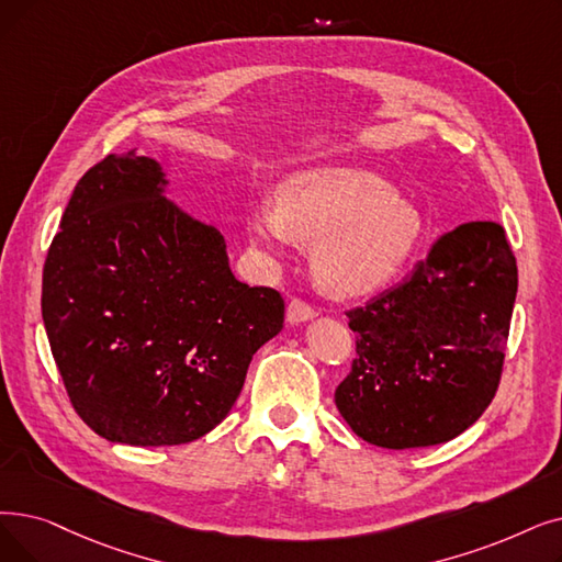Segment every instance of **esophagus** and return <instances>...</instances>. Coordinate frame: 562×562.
I'll return each mask as SVG.
<instances>
[{"instance_id":"obj_1","label":"esophagus","mask_w":562,"mask_h":562,"mask_svg":"<svg viewBox=\"0 0 562 562\" xmlns=\"http://www.w3.org/2000/svg\"><path fill=\"white\" fill-rule=\"evenodd\" d=\"M314 316H316V310L310 303H305L301 299L289 301V305H286V322L289 324L310 322V319H314Z\"/></svg>"}]
</instances>
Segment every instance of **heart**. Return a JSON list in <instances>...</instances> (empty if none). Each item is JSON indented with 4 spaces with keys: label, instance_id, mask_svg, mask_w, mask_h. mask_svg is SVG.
<instances>
[{
    "label": "heart",
    "instance_id": "1",
    "mask_svg": "<svg viewBox=\"0 0 562 562\" xmlns=\"http://www.w3.org/2000/svg\"><path fill=\"white\" fill-rule=\"evenodd\" d=\"M423 217L381 177L353 167H324L286 179L278 206L248 213L257 248L280 255L291 240L316 243L314 273L333 294H362L406 261Z\"/></svg>",
    "mask_w": 562,
    "mask_h": 562
}]
</instances>
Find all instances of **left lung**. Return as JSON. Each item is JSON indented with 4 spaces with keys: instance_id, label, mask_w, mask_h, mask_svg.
Listing matches in <instances>:
<instances>
[{
    "instance_id": "8db88e82",
    "label": "left lung",
    "mask_w": 562,
    "mask_h": 562,
    "mask_svg": "<svg viewBox=\"0 0 562 562\" xmlns=\"http://www.w3.org/2000/svg\"><path fill=\"white\" fill-rule=\"evenodd\" d=\"M515 299L517 259L501 225L438 238L402 284L347 312L356 358L335 390L341 418L390 450L467 431L498 390Z\"/></svg>"
}]
</instances>
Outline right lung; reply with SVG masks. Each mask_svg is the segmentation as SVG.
Listing matches in <instances>:
<instances>
[{
    "label": "right lung",
    "mask_w": 562,
    "mask_h": 562,
    "mask_svg": "<svg viewBox=\"0 0 562 562\" xmlns=\"http://www.w3.org/2000/svg\"><path fill=\"white\" fill-rule=\"evenodd\" d=\"M165 186L154 158L110 154L72 190L43 266V324L72 408L142 448L221 425L284 324L278 291L236 280L223 234Z\"/></svg>",
    "instance_id": "1"
}]
</instances>
